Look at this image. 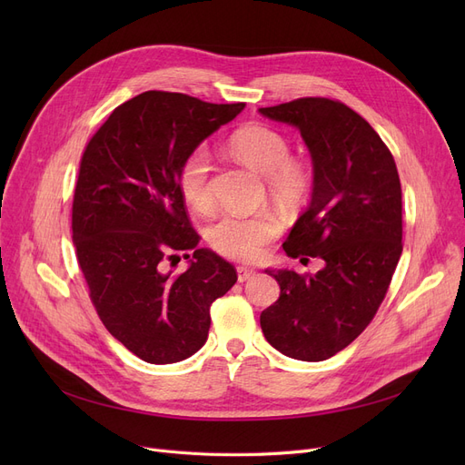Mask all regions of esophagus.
Returning a JSON list of instances; mask_svg holds the SVG:
<instances>
[{
    "mask_svg": "<svg viewBox=\"0 0 465 465\" xmlns=\"http://www.w3.org/2000/svg\"><path fill=\"white\" fill-rule=\"evenodd\" d=\"M254 277H256V272L252 270V267H242V265L237 267V279H239V282H247V281H251Z\"/></svg>",
    "mask_w": 465,
    "mask_h": 465,
    "instance_id": "esophagus-1",
    "label": "esophagus"
}]
</instances>
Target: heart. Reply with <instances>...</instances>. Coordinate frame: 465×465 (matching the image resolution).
<instances>
[{
    "label": "heart",
    "instance_id": "1",
    "mask_svg": "<svg viewBox=\"0 0 465 465\" xmlns=\"http://www.w3.org/2000/svg\"><path fill=\"white\" fill-rule=\"evenodd\" d=\"M230 153L256 173L265 175L273 198L284 205L300 203L309 192L311 177L305 163L290 158L288 139L263 124H251L232 134ZM213 162L205 146L193 149L179 169V190L184 202L195 213H209L214 205L211 188ZM281 232V223L273 213L252 216L224 214L209 228L213 249L233 260H258L265 247Z\"/></svg>",
    "mask_w": 465,
    "mask_h": 465
}]
</instances>
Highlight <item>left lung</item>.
<instances>
[{
    "label": "left lung",
    "instance_id": "obj_1",
    "mask_svg": "<svg viewBox=\"0 0 465 465\" xmlns=\"http://www.w3.org/2000/svg\"><path fill=\"white\" fill-rule=\"evenodd\" d=\"M260 113L300 130L312 160V193L282 245L290 258H322L314 275L265 270L281 286L262 311L267 343L322 361L368 328L400 262L401 184L392 153L358 113L328 97H302Z\"/></svg>",
    "mask_w": 465,
    "mask_h": 465
}]
</instances>
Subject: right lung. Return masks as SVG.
Listing matches in <instances>:
<instances>
[{"label": "right lung", "instance_id": "right-lung-1", "mask_svg": "<svg viewBox=\"0 0 465 465\" xmlns=\"http://www.w3.org/2000/svg\"><path fill=\"white\" fill-rule=\"evenodd\" d=\"M242 109L149 90L118 105L86 144L71 216L79 267L104 326L149 363L198 352L213 302L237 281L230 262L195 249L200 235L186 214L179 169ZM181 250L194 254L175 276L166 265Z\"/></svg>", "mask_w": 465, "mask_h": 465}]
</instances>
